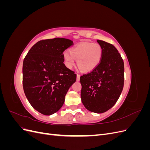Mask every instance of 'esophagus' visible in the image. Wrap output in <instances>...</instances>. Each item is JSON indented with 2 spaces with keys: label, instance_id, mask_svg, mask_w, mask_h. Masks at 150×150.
Masks as SVG:
<instances>
[{
  "label": "esophagus",
  "instance_id": "esophagus-1",
  "mask_svg": "<svg viewBox=\"0 0 150 150\" xmlns=\"http://www.w3.org/2000/svg\"><path fill=\"white\" fill-rule=\"evenodd\" d=\"M76 80H77V81H79L80 80V75L78 74H77V79H76Z\"/></svg>",
  "mask_w": 150,
  "mask_h": 150
}]
</instances>
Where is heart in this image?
<instances>
[{"instance_id":"1","label":"heart","mask_w":150,"mask_h":150,"mask_svg":"<svg viewBox=\"0 0 150 150\" xmlns=\"http://www.w3.org/2000/svg\"><path fill=\"white\" fill-rule=\"evenodd\" d=\"M102 49L98 44L81 43L71 50V52L65 51L64 57L66 66L71 68L78 60L80 69L85 72L93 70L100 62Z\"/></svg>"}]
</instances>
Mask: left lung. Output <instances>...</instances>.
Listing matches in <instances>:
<instances>
[{
	"label": "left lung",
	"instance_id": "8db88e82",
	"mask_svg": "<svg viewBox=\"0 0 150 150\" xmlns=\"http://www.w3.org/2000/svg\"><path fill=\"white\" fill-rule=\"evenodd\" d=\"M102 49L101 61L87 74L80 77L81 101L88 110L107 111L119 99L124 86V62L112 44L97 40Z\"/></svg>",
	"mask_w": 150,
	"mask_h": 150
}]
</instances>
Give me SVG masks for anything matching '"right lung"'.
I'll list each match as a JSON object with an SVG mask.
<instances>
[{"label":"right lung","instance_id":"obj_1","mask_svg":"<svg viewBox=\"0 0 150 150\" xmlns=\"http://www.w3.org/2000/svg\"><path fill=\"white\" fill-rule=\"evenodd\" d=\"M73 45L70 39L40 40L30 48L22 66V84L29 103L36 111L51 115L60 110L76 74L64 64L63 52Z\"/></svg>","mask_w":150,"mask_h":150}]
</instances>
